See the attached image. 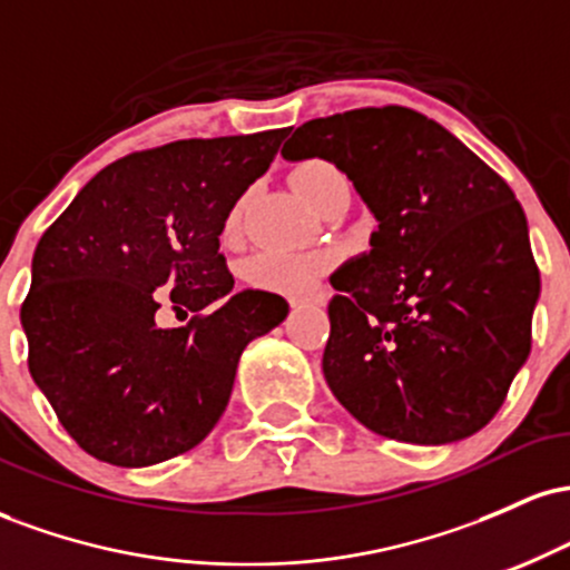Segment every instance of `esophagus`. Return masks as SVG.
Instances as JSON below:
<instances>
[{
    "label": "esophagus",
    "mask_w": 570,
    "mask_h": 570,
    "mask_svg": "<svg viewBox=\"0 0 570 570\" xmlns=\"http://www.w3.org/2000/svg\"><path fill=\"white\" fill-rule=\"evenodd\" d=\"M305 303H318V297H292L289 299L292 307H303Z\"/></svg>",
    "instance_id": "34e87169"
}]
</instances>
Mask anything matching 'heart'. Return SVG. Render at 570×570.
<instances>
[{
  "label": "heart",
  "instance_id": "heart-1",
  "mask_svg": "<svg viewBox=\"0 0 570 570\" xmlns=\"http://www.w3.org/2000/svg\"><path fill=\"white\" fill-rule=\"evenodd\" d=\"M292 185L303 195L305 200H311L313 206H318L326 193L345 181L343 174L335 163L322 160V158H307L294 166L292 171ZM240 219V206H235L227 214L225 230L233 233L238 227ZM335 265V252H326V248H313V252H263L246 265V278L254 289L265 292H278V294H305L316 286V281L324 276L330 267Z\"/></svg>",
  "mask_w": 570,
  "mask_h": 570
}]
</instances>
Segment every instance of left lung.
<instances>
[{
	"label": "left lung",
	"mask_w": 570,
	"mask_h": 570,
	"mask_svg": "<svg viewBox=\"0 0 570 570\" xmlns=\"http://www.w3.org/2000/svg\"><path fill=\"white\" fill-rule=\"evenodd\" d=\"M324 158L375 214L332 276L324 377L375 434L448 444L488 426L531 353L541 278L512 187L407 107L307 120L281 149Z\"/></svg>",
	"instance_id": "left-lung-1"
}]
</instances>
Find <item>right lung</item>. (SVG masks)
<instances>
[{
  "instance_id": "1",
  "label": "right lung",
  "mask_w": 570,
  "mask_h": 570,
  "mask_svg": "<svg viewBox=\"0 0 570 570\" xmlns=\"http://www.w3.org/2000/svg\"><path fill=\"white\" fill-rule=\"evenodd\" d=\"M286 134L130 153L39 238L21 305L29 372L88 455L139 469L193 450L230 402L240 353L286 318L278 294H230L219 254L227 214ZM163 302L196 316L160 331Z\"/></svg>"
}]
</instances>
